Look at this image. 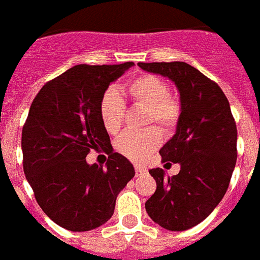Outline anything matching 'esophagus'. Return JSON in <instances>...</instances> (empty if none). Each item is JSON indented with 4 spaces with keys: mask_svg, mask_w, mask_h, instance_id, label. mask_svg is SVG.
Segmentation results:
<instances>
[{
    "mask_svg": "<svg viewBox=\"0 0 260 260\" xmlns=\"http://www.w3.org/2000/svg\"><path fill=\"white\" fill-rule=\"evenodd\" d=\"M135 172H136V176H140V175L145 174V172H147V170H145V168H143V167L136 166L135 167Z\"/></svg>",
    "mask_w": 260,
    "mask_h": 260,
    "instance_id": "1",
    "label": "esophagus"
}]
</instances>
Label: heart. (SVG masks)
<instances>
[{
  "label": "heart",
  "mask_w": 260,
  "mask_h": 260,
  "mask_svg": "<svg viewBox=\"0 0 260 260\" xmlns=\"http://www.w3.org/2000/svg\"><path fill=\"white\" fill-rule=\"evenodd\" d=\"M126 96L139 108H144L143 124L157 123L166 132L174 131L181 115V105L168 93V85L157 76L141 75L126 85ZM99 113L105 131L117 135L124 124L123 100L113 90H107L99 103ZM161 132L149 126L141 132H126L116 141V151L135 163H144L161 144Z\"/></svg>",
  "instance_id": "1"
}]
</instances>
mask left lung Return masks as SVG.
<instances>
[{
	"label": "left lung",
	"instance_id": "left-lung-1",
	"mask_svg": "<svg viewBox=\"0 0 260 260\" xmlns=\"http://www.w3.org/2000/svg\"><path fill=\"white\" fill-rule=\"evenodd\" d=\"M137 65L171 80L180 94V120L159 151L163 163H179L180 171L171 178L161 168L149 171L156 191L145 211L160 227L185 231L203 221L229 188L236 164L235 120L220 86L187 62Z\"/></svg>",
	"mask_w": 260,
	"mask_h": 260
}]
</instances>
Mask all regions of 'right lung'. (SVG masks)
<instances>
[{
  "label": "right lung",
  "instance_id": "right-lung-1",
  "mask_svg": "<svg viewBox=\"0 0 260 260\" xmlns=\"http://www.w3.org/2000/svg\"><path fill=\"white\" fill-rule=\"evenodd\" d=\"M134 65H76L31 103L21 139L24 172L41 210L62 229L82 233L107 223L135 176L129 160L113 152L99 113L109 84ZM90 149L107 152L105 167L86 163Z\"/></svg>",
  "mask_w": 260,
  "mask_h": 260
}]
</instances>
